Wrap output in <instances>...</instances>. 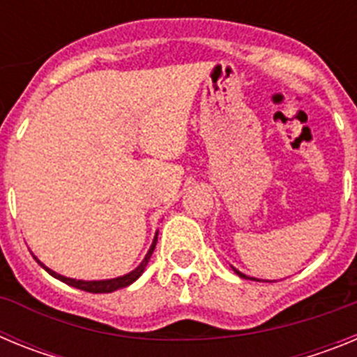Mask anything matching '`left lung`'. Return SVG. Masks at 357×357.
<instances>
[{
  "label": "left lung",
  "instance_id": "1",
  "mask_svg": "<svg viewBox=\"0 0 357 357\" xmlns=\"http://www.w3.org/2000/svg\"><path fill=\"white\" fill-rule=\"evenodd\" d=\"M232 270H234V272L238 273V275L241 277V279H250V280H257V279H254V277H248V275H245V273H241V272H239V270H236L234 266H232Z\"/></svg>",
  "mask_w": 357,
  "mask_h": 357
}]
</instances>
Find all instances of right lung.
Masks as SVG:
<instances>
[{
  "mask_svg": "<svg viewBox=\"0 0 357 357\" xmlns=\"http://www.w3.org/2000/svg\"><path fill=\"white\" fill-rule=\"evenodd\" d=\"M157 236H159V232H155V236H153V241H151V245H150V250L146 252V255H144V259L139 263V266L134 268L132 272L125 273V275L114 277V279H103V280L71 279V277H64V275H61V273L53 272L52 268H48L46 264L40 263V261L37 259V255H33V254H31V255H33V259H36L37 263L40 264V268H44V270H46V272H48L52 277H55V279L62 280L64 284L73 286V288H78V289H82V291H89V293H112V291H116V289L127 288V286H130L132 282H135V280L143 275L144 268H146L148 261H150V257H151V254H153V250H155Z\"/></svg>",
  "mask_w": 357,
  "mask_h": 357,
  "instance_id": "1",
  "label": "right lung"
}]
</instances>
